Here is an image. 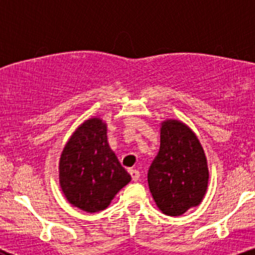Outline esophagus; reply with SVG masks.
<instances>
[{"mask_svg":"<svg viewBox=\"0 0 255 255\" xmlns=\"http://www.w3.org/2000/svg\"><path fill=\"white\" fill-rule=\"evenodd\" d=\"M129 174H130V176H131V180H133V181H139V178H140V172L139 171L135 170V169H130Z\"/></svg>","mask_w":255,"mask_h":255,"instance_id":"obj_1","label":"esophagus"}]
</instances>
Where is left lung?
<instances>
[{
	"label": "left lung",
	"mask_w": 255,
	"mask_h": 255,
	"mask_svg": "<svg viewBox=\"0 0 255 255\" xmlns=\"http://www.w3.org/2000/svg\"><path fill=\"white\" fill-rule=\"evenodd\" d=\"M209 176L206 156L194 131L178 120L163 121L159 151L147 172L158 209L172 217L200 205Z\"/></svg>",
	"instance_id": "left-lung-1"
}]
</instances>
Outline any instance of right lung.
<instances>
[{
    "instance_id": "1",
    "label": "right lung",
    "mask_w": 255,
    "mask_h": 255,
    "mask_svg": "<svg viewBox=\"0 0 255 255\" xmlns=\"http://www.w3.org/2000/svg\"><path fill=\"white\" fill-rule=\"evenodd\" d=\"M108 125L91 118L75 129L64 145L58 163L60 187L73 206L95 213L111 200L131 177L108 142Z\"/></svg>"
}]
</instances>
